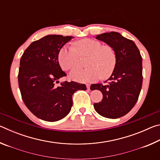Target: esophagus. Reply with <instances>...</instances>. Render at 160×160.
I'll return each mask as SVG.
<instances>
[{"label": "esophagus", "instance_id": "1", "mask_svg": "<svg viewBox=\"0 0 160 160\" xmlns=\"http://www.w3.org/2000/svg\"><path fill=\"white\" fill-rule=\"evenodd\" d=\"M86 86H87V89H88V90H90V84H87Z\"/></svg>", "mask_w": 160, "mask_h": 160}]
</instances>
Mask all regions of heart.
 <instances>
[{
	"label": "heart",
	"instance_id": "b5f03b06",
	"mask_svg": "<svg viewBox=\"0 0 160 160\" xmlns=\"http://www.w3.org/2000/svg\"><path fill=\"white\" fill-rule=\"evenodd\" d=\"M73 47L64 46L58 51V61L63 70H70L80 65V58L88 56L85 69L75 68L70 73L71 79L80 82L96 81L100 78L106 80L112 76L117 66L118 57L114 48L102 45L92 39L74 42Z\"/></svg>",
	"mask_w": 160,
	"mask_h": 160
}]
</instances>
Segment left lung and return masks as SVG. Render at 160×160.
Segmentation results:
<instances>
[{
  "label": "left lung",
  "mask_w": 160,
  "mask_h": 160,
  "mask_svg": "<svg viewBox=\"0 0 160 160\" xmlns=\"http://www.w3.org/2000/svg\"><path fill=\"white\" fill-rule=\"evenodd\" d=\"M97 39L114 48L118 62L114 72L106 82L92 84V90L102 92V101L94 103L96 112L109 118L121 117L131 111L138 99L142 84V56L135 43L116 32L104 33Z\"/></svg>",
  "instance_id": "1"
}]
</instances>
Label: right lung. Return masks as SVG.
I'll list each match as a JSON object with an SVG mask.
<instances>
[{"instance_id": "1", "label": "right lung", "mask_w": 160, "mask_h": 160, "mask_svg": "<svg viewBox=\"0 0 160 160\" xmlns=\"http://www.w3.org/2000/svg\"><path fill=\"white\" fill-rule=\"evenodd\" d=\"M72 37L48 35L33 42L22 56L18 85L22 98L37 117L53 122L68 114L72 106V94L86 90L85 84L74 81L55 83L65 77L58 61V51Z\"/></svg>"}]
</instances>
